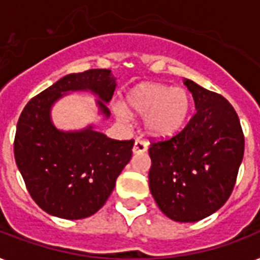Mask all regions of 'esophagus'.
I'll list each match as a JSON object with an SVG mask.
<instances>
[{"instance_id": "esophagus-1", "label": "esophagus", "mask_w": 260, "mask_h": 260, "mask_svg": "<svg viewBox=\"0 0 260 260\" xmlns=\"http://www.w3.org/2000/svg\"><path fill=\"white\" fill-rule=\"evenodd\" d=\"M147 147H148V143H147L146 140H143V139L138 138L136 140H135V144H134V148H132V151H134L135 154L144 152V151H147Z\"/></svg>"}]
</instances>
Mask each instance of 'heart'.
I'll return each mask as SVG.
<instances>
[{"instance_id":"1","label":"heart","mask_w":260,"mask_h":260,"mask_svg":"<svg viewBox=\"0 0 260 260\" xmlns=\"http://www.w3.org/2000/svg\"><path fill=\"white\" fill-rule=\"evenodd\" d=\"M131 110L147 114L146 126L155 136H170L181 129L189 116L191 100L182 87L163 83H142L132 89L126 97ZM117 114L125 120L128 114L118 108Z\"/></svg>"}]
</instances>
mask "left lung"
Here are the masks:
<instances>
[{
    "label": "left lung",
    "instance_id": "left-lung-1",
    "mask_svg": "<svg viewBox=\"0 0 260 260\" xmlns=\"http://www.w3.org/2000/svg\"><path fill=\"white\" fill-rule=\"evenodd\" d=\"M196 113L185 128L151 139L150 190L159 209L174 221L193 222L220 209L236 183L244 135L234 106L221 94L190 79Z\"/></svg>",
    "mask_w": 260,
    "mask_h": 260
}]
</instances>
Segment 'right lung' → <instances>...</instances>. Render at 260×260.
Segmentation results:
<instances>
[{
  "mask_svg": "<svg viewBox=\"0 0 260 260\" xmlns=\"http://www.w3.org/2000/svg\"><path fill=\"white\" fill-rule=\"evenodd\" d=\"M110 70L91 69L69 74L30 98L22 109L14 136V159L26 190L44 212L67 218H86L100 210L131 160L135 140L106 138L91 126L62 132L50 120L51 105L70 90H91L102 113L113 97Z\"/></svg>",
  "mask_w": 260,
  "mask_h": 260,
  "instance_id": "1",
  "label": "right lung"
}]
</instances>
